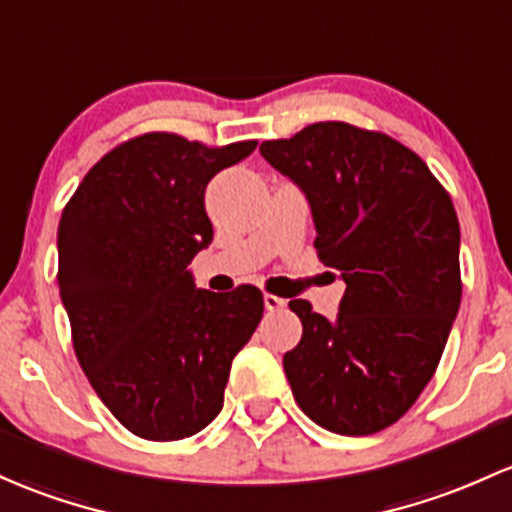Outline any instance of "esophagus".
<instances>
[{
    "instance_id": "34e87169",
    "label": "esophagus",
    "mask_w": 512,
    "mask_h": 512,
    "mask_svg": "<svg viewBox=\"0 0 512 512\" xmlns=\"http://www.w3.org/2000/svg\"><path fill=\"white\" fill-rule=\"evenodd\" d=\"M284 306H286L284 299H279V296H274V294H265V308H267V311H282Z\"/></svg>"
}]
</instances>
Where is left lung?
I'll return each instance as SVG.
<instances>
[{
  "label": "left lung",
  "instance_id": "8db88e82",
  "mask_svg": "<svg viewBox=\"0 0 512 512\" xmlns=\"http://www.w3.org/2000/svg\"><path fill=\"white\" fill-rule=\"evenodd\" d=\"M260 153L306 194L320 262L347 284L335 320L289 303L303 325L284 355L296 403L338 435L389 428L435 374L462 301L452 199L411 148L342 121Z\"/></svg>",
  "mask_w": 512,
  "mask_h": 512
}]
</instances>
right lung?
<instances>
[{
    "label": "right lung",
    "instance_id": "add662e5",
    "mask_svg": "<svg viewBox=\"0 0 512 512\" xmlns=\"http://www.w3.org/2000/svg\"><path fill=\"white\" fill-rule=\"evenodd\" d=\"M255 145L131 138L84 174L60 216L58 286L75 355L143 440H182L221 413L233 357L262 320L257 286L213 294L187 269L213 238L206 184Z\"/></svg>",
    "mask_w": 512,
    "mask_h": 512
}]
</instances>
